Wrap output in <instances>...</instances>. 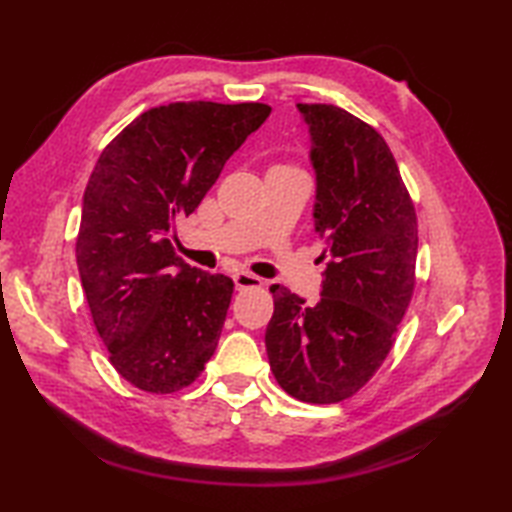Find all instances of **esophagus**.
Listing matches in <instances>:
<instances>
[{"label": "esophagus", "mask_w": 512, "mask_h": 512, "mask_svg": "<svg viewBox=\"0 0 512 512\" xmlns=\"http://www.w3.org/2000/svg\"><path fill=\"white\" fill-rule=\"evenodd\" d=\"M233 284L237 290H244V288H255L262 284V279L255 277L253 273H246V270H239V273L233 275Z\"/></svg>", "instance_id": "esophagus-1"}]
</instances>
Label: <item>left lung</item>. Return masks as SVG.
<instances>
[{
  "instance_id": "8db88e82",
  "label": "left lung",
  "mask_w": 512,
  "mask_h": 512,
  "mask_svg": "<svg viewBox=\"0 0 512 512\" xmlns=\"http://www.w3.org/2000/svg\"><path fill=\"white\" fill-rule=\"evenodd\" d=\"M317 176L314 231L328 259L317 306L270 286V369L314 405L356 394L383 365L416 284L418 222L394 156L374 127L336 105L299 103Z\"/></svg>"
}]
</instances>
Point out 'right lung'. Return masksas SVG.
I'll list each match as a JSON object with an SVG mask.
<instances>
[{"label": "right lung", "instance_id": "1", "mask_svg": "<svg viewBox=\"0 0 512 512\" xmlns=\"http://www.w3.org/2000/svg\"><path fill=\"white\" fill-rule=\"evenodd\" d=\"M268 114L264 103L160 105L134 118L96 162L76 264L110 361L138 389L187 387L215 352L233 281L191 268L169 233Z\"/></svg>", "mask_w": 512, "mask_h": 512}]
</instances>
